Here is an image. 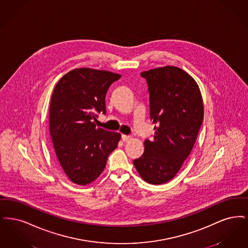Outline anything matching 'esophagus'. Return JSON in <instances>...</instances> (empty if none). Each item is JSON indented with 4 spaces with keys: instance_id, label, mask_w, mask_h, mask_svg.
Here are the masks:
<instances>
[{
    "instance_id": "34e87169",
    "label": "esophagus",
    "mask_w": 248,
    "mask_h": 248,
    "mask_svg": "<svg viewBox=\"0 0 248 248\" xmlns=\"http://www.w3.org/2000/svg\"><path fill=\"white\" fill-rule=\"evenodd\" d=\"M121 139H122V140L123 141H129L130 139H131V136H129V135H122L121 136Z\"/></svg>"
}]
</instances>
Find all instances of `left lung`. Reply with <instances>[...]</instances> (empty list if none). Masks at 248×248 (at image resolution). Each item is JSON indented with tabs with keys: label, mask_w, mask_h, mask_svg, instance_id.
<instances>
[{
	"label": "left lung",
	"mask_w": 248,
	"mask_h": 248,
	"mask_svg": "<svg viewBox=\"0 0 248 248\" xmlns=\"http://www.w3.org/2000/svg\"><path fill=\"white\" fill-rule=\"evenodd\" d=\"M150 96L154 139L144 140L142 155L133 164L142 180L168 183L181 170L194 147L204 119L203 99L194 78L167 65L141 72Z\"/></svg>",
	"instance_id": "left-lung-1"
}]
</instances>
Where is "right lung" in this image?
<instances>
[{"label":"right lung","mask_w":248,"mask_h":248,"mask_svg":"<svg viewBox=\"0 0 248 248\" xmlns=\"http://www.w3.org/2000/svg\"><path fill=\"white\" fill-rule=\"evenodd\" d=\"M121 78L107 70L77 68L54 87L49 128L56 160L72 183L86 185L106 168L108 155L121 138L119 132L97 127V114L106 110L110 85Z\"/></svg>","instance_id":"right-lung-1"}]
</instances>
